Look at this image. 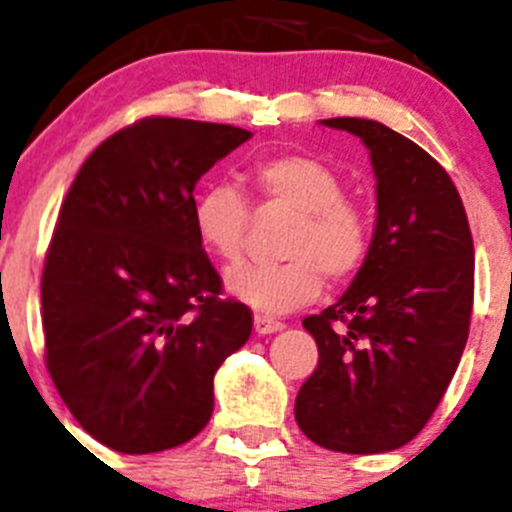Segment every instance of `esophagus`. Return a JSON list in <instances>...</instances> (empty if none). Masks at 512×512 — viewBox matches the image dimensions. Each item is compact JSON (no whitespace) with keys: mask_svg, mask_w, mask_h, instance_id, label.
<instances>
[{"mask_svg":"<svg viewBox=\"0 0 512 512\" xmlns=\"http://www.w3.org/2000/svg\"><path fill=\"white\" fill-rule=\"evenodd\" d=\"M282 327H285V325H282L280 320H275V317L260 315V312L255 315V332H257V335H272V332H280Z\"/></svg>","mask_w":512,"mask_h":512,"instance_id":"1","label":"esophagus"}]
</instances>
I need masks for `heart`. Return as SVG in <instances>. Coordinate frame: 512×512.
Segmentation results:
<instances>
[{"instance_id":"heart-1","label":"heart","mask_w":512,"mask_h":512,"mask_svg":"<svg viewBox=\"0 0 512 512\" xmlns=\"http://www.w3.org/2000/svg\"><path fill=\"white\" fill-rule=\"evenodd\" d=\"M260 205L295 212L282 240L287 260L235 265L225 285L232 297L265 315H282L315 300L325 275L345 282L362 270L372 247V220L345 195L342 177L322 160L300 152L272 155L252 167ZM252 207L230 182H210L192 202V222L202 245L222 260L242 252Z\"/></svg>"}]
</instances>
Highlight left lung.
<instances>
[{"mask_svg":"<svg viewBox=\"0 0 512 512\" xmlns=\"http://www.w3.org/2000/svg\"><path fill=\"white\" fill-rule=\"evenodd\" d=\"M322 124L370 150L377 222L345 295L302 320L320 357L295 420L327 450L388 453L425 428L458 370L473 312V235L453 180L423 147L375 119Z\"/></svg>","mask_w":512,"mask_h":512,"instance_id":"8db88e82","label":"left lung"}]
</instances>
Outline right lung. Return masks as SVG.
Here are the masks:
<instances>
[{"label": "right lung", "instance_id": "add662e5", "mask_svg": "<svg viewBox=\"0 0 512 512\" xmlns=\"http://www.w3.org/2000/svg\"><path fill=\"white\" fill-rule=\"evenodd\" d=\"M232 124L145 117L84 160L44 257V362L77 423L107 448L195 438L212 380L252 332L192 222L195 185L250 140Z\"/></svg>", "mask_w": 512, "mask_h": 512}]
</instances>
